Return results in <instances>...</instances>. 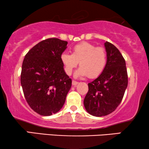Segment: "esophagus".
Here are the masks:
<instances>
[{
	"mask_svg": "<svg viewBox=\"0 0 149 149\" xmlns=\"http://www.w3.org/2000/svg\"><path fill=\"white\" fill-rule=\"evenodd\" d=\"M78 81H74V80H73L72 81V85H74V86H75V85H77V84H78Z\"/></svg>",
	"mask_w": 149,
	"mask_h": 149,
	"instance_id": "obj_1",
	"label": "esophagus"
}]
</instances>
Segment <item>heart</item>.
<instances>
[{"instance_id": "1", "label": "heart", "mask_w": 149, "mask_h": 149, "mask_svg": "<svg viewBox=\"0 0 149 149\" xmlns=\"http://www.w3.org/2000/svg\"><path fill=\"white\" fill-rule=\"evenodd\" d=\"M61 62L66 74H71L79 62L80 68L77 75L87 76L90 79L98 77L104 70L107 63V51L102 47L82 42L72 49V54L64 53L61 55Z\"/></svg>"}]
</instances>
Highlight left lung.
Instances as JSON below:
<instances>
[{"instance_id": "1", "label": "left lung", "mask_w": 149, "mask_h": 149, "mask_svg": "<svg viewBox=\"0 0 149 149\" xmlns=\"http://www.w3.org/2000/svg\"><path fill=\"white\" fill-rule=\"evenodd\" d=\"M107 63L102 74L88 83L84 99L86 111L91 115L102 117L113 113L120 104L127 87L125 60L121 52L109 42L104 43Z\"/></svg>"}]
</instances>
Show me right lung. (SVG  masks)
<instances>
[{
    "instance_id": "add662e5",
    "label": "right lung",
    "mask_w": 149,
    "mask_h": 149,
    "mask_svg": "<svg viewBox=\"0 0 149 149\" xmlns=\"http://www.w3.org/2000/svg\"><path fill=\"white\" fill-rule=\"evenodd\" d=\"M67 44L57 38H47L34 46L24 59L20 79L24 97L40 115L60 111L72 85L60 58Z\"/></svg>"
}]
</instances>
